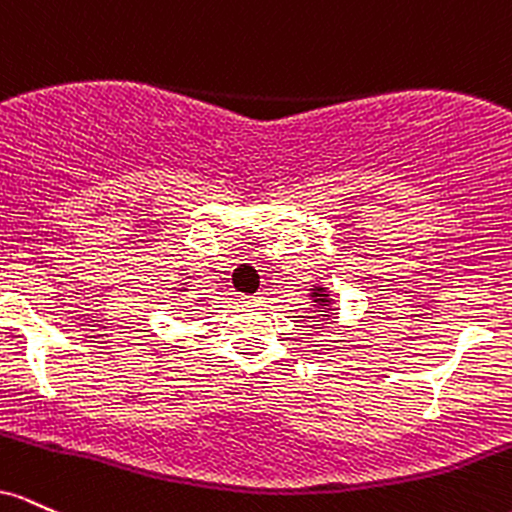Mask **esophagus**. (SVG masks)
Listing matches in <instances>:
<instances>
[{"label": "esophagus", "instance_id": "1", "mask_svg": "<svg viewBox=\"0 0 512 512\" xmlns=\"http://www.w3.org/2000/svg\"><path fill=\"white\" fill-rule=\"evenodd\" d=\"M241 302H244V304H254V307H256V304H261V302H263V297H261V295H254V297H241Z\"/></svg>", "mask_w": 512, "mask_h": 512}]
</instances>
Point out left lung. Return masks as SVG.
<instances>
[{"mask_svg": "<svg viewBox=\"0 0 512 512\" xmlns=\"http://www.w3.org/2000/svg\"><path fill=\"white\" fill-rule=\"evenodd\" d=\"M309 297L317 302V309H329L331 307V297L326 295V287H314L312 295H309ZM321 317H331V314H321Z\"/></svg>", "mask_w": 512, "mask_h": 512, "instance_id": "left-lung-1", "label": "left lung"}]
</instances>
